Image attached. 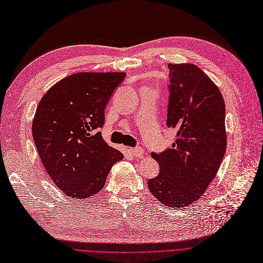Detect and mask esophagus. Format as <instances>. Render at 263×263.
Listing matches in <instances>:
<instances>
[{"mask_svg":"<svg viewBox=\"0 0 263 263\" xmlns=\"http://www.w3.org/2000/svg\"><path fill=\"white\" fill-rule=\"evenodd\" d=\"M129 152L136 158H141L143 156V150L141 148H129Z\"/></svg>","mask_w":263,"mask_h":263,"instance_id":"esophagus-1","label":"esophagus"}]
</instances>
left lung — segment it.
Returning <instances> with one entry per match:
<instances>
[{
    "mask_svg": "<svg viewBox=\"0 0 263 263\" xmlns=\"http://www.w3.org/2000/svg\"><path fill=\"white\" fill-rule=\"evenodd\" d=\"M167 127L176 130L172 148L157 155L160 173L148 180L151 194L166 206H187L212 183L226 151L225 103L202 69L190 63L167 64Z\"/></svg>",
    "mask_w": 263,
    "mask_h": 263,
    "instance_id": "8db88e82",
    "label": "left lung"
}]
</instances>
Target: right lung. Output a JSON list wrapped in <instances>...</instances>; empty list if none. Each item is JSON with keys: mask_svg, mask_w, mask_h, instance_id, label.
Returning <instances> with one entry per match:
<instances>
[{"mask_svg": "<svg viewBox=\"0 0 263 263\" xmlns=\"http://www.w3.org/2000/svg\"><path fill=\"white\" fill-rule=\"evenodd\" d=\"M123 71H81L54 84L35 110L32 137L42 165L66 196L88 199L124 156L103 140L104 108Z\"/></svg>", "mask_w": 263, "mask_h": 263, "instance_id": "right-lung-1", "label": "right lung"}]
</instances>
